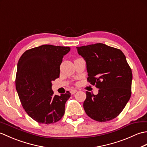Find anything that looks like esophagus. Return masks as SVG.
<instances>
[{
	"label": "esophagus",
	"mask_w": 147,
	"mask_h": 147,
	"mask_svg": "<svg viewBox=\"0 0 147 147\" xmlns=\"http://www.w3.org/2000/svg\"><path fill=\"white\" fill-rule=\"evenodd\" d=\"M76 92H77V90H71V91H70L71 94H72V95L74 94V93Z\"/></svg>",
	"instance_id": "1"
}]
</instances>
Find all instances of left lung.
<instances>
[{
	"label": "left lung",
	"instance_id": "obj_1",
	"mask_svg": "<svg viewBox=\"0 0 147 147\" xmlns=\"http://www.w3.org/2000/svg\"><path fill=\"white\" fill-rule=\"evenodd\" d=\"M85 61L87 80L99 88L97 95L86 92L83 107L90 117L98 122L113 119L131 95L132 71L121 50L104 43L76 47Z\"/></svg>",
	"mask_w": 147,
	"mask_h": 147
}]
</instances>
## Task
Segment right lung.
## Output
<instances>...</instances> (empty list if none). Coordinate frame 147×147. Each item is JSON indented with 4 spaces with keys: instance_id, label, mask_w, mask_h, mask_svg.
Wrapping results in <instances>:
<instances>
[{
    "instance_id": "obj_1",
    "label": "right lung",
    "mask_w": 147,
    "mask_h": 147,
    "mask_svg": "<svg viewBox=\"0 0 147 147\" xmlns=\"http://www.w3.org/2000/svg\"><path fill=\"white\" fill-rule=\"evenodd\" d=\"M69 47L43 45L28 50L18 61L16 88L21 104L33 119L42 124L59 121L70 98L67 91L54 95L52 82L60 74V65Z\"/></svg>"
}]
</instances>
